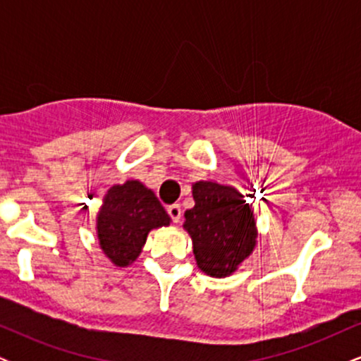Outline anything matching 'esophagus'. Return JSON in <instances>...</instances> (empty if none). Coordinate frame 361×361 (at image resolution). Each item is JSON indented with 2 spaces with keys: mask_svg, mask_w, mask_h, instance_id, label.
<instances>
[{
  "mask_svg": "<svg viewBox=\"0 0 361 361\" xmlns=\"http://www.w3.org/2000/svg\"><path fill=\"white\" fill-rule=\"evenodd\" d=\"M168 214H169V217L173 219V222L178 224V222H180V219H181V207L178 204L169 205L168 207Z\"/></svg>",
  "mask_w": 361,
  "mask_h": 361,
  "instance_id": "34e87169",
  "label": "esophagus"
}]
</instances>
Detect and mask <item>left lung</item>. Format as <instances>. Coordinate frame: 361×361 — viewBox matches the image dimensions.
Here are the masks:
<instances>
[{
    "instance_id": "8db88e82",
    "label": "left lung",
    "mask_w": 361,
    "mask_h": 361,
    "mask_svg": "<svg viewBox=\"0 0 361 361\" xmlns=\"http://www.w3.org/2000/svg\"><path fill=\"white\" fill-rule=\"evenodd\" d=\"M192 195L195 207L185 212L183 229L197 267L214 279L231 276L258 244L255 212L239 190L217 181H195Z\"/></svg>"
}]
</instances>
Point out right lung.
Wrapping results in <instances>:
<instances>
[{
    "instance_id": "1",
    "label": "right lung",
    "mask_w": 361,
    "mask_h": 361,
    "mask_svg": "<svg viewBox=\"0 0 361 361\" xmlns=\"http://www.w3.org/2000/svg\"><path fill=\"white\" fill-rule=\"evenodd\" d=\"M171 224L164 207L142 181L127 180L103 195L97 214V238L103 255L115 267L127 268L139 258L147 234Z\"/></svg>"
}]
</instances>
